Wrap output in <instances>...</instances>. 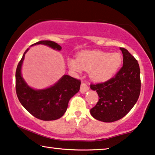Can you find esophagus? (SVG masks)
<instances>
[{"instance_id": "34e87169", "label": "esophagus", "mask_w": 155, "mask_h": 155, "mask_svg": "<svg viewBox=\"0 0 155 155\" xmlns=\"http://www.w3.org/2000/svg\"><path fill=\"white\" fill-rule=\"evenodd\" d=\"M89 89L88 86L86 85L85 83H82L81 84V87H80V92L81 94H85V93Z\"/></svg>"}]
</instances>
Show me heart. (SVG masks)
I'll list each match as a JSON object with an SVG mask.
<instances>
[{
    "label": "heart",
    "instance_id": "1",
    "mask_svg": "<svg viewBox=\"0 0 155 155\" xmlns=\"http://www.w3.org/2000/svg\"><path fill=\"white\" fill-rule=\"evenodd\" d=\"M122 60V56L117 52L83 51L77 55L76 59H68V65L70 69L79 73L82 70L90 71V76L94 81L104 82L116 74Z\"/></svg>",
    "mask_w": 155,
    "mask_h": 155
}]
</instances>
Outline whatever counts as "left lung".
Wrapping results in <instances>:
<instances>
[{"instance_id":"8db88e82","label":"left lung","mask_w":155,"mask_h":155,"mask_svg":"<svg viewBox=\"0 0 155 155\" xmlns=\"http://www.w3.org/2000/svg\"><path fill=\"white\" fill-rule=\"evenodd\" d=\"M120 49L123 56L122 68L108 81L90 86L98 95V101L91 109V114L95 119L105 123L114 122L126 115L140 94L139 64L126 49Z\"/></svg>"}]
</instances>
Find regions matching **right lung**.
<instances>
[{"instance_id":"obj_1","label":"right lung","mask_w":155,"mask_h":155,"mask_svg":"<svg viewBox=\"0 0 155 155\" xmlns=\"http://www.w3.org/2000/svg\"><path fill=\"white\" fill-rule=\"evenodd\" d=\"M47 45L60 51L61 47L50 40H42L31 45ZM18 63L15 73L16 94L20 104L30 114L42 120H54L60 118L67 110L71 97L79 92L81 81L69 75H64L56 84L45 89H34L29 86L21 74L25 55Z\"/></svg>"}]
</instances>
